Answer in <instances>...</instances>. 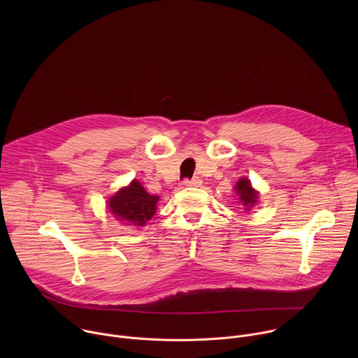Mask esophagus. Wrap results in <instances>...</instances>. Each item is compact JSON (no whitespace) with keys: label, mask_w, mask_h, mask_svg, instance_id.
Wrapping results in <instances>:
<instances>
[{"label":"esophagus","mask_w":358,"mask_h":358,"mask_svg":"<svg viewBox=\"0 0 358 358\" xmlns=\"http://www.w3.org/2000/svg\"><path fill=\"white\" fill-rule=\"evenodd\" d=\"M182 184H184L185 187H201L202 181H201L198 177H195V178H192V180H184Z\"/></svg>","instance_id":"esophagus-1"}]
</instances>
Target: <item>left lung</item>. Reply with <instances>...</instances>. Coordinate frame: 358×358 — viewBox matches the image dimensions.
<instances>
[{
  "label": "left lung",
  "instance_id": "obj_1",
  "mask_svg": "<svg viewBox=\"0 0 358 358\" xmlns=\"http://www.w3.org/2000/svg\"><path fill=\"white\" fill-rule=\"evenodd\" d=\"M235 194L239 198L241 206L243 207L245 211H249L255 203L258 202L259 198V192L255 189L250 184V181L246 177H242L236 184H235Z\"/></svg>",
  "mask_w": 358,
  "mask_h": 358
}]
</instances>
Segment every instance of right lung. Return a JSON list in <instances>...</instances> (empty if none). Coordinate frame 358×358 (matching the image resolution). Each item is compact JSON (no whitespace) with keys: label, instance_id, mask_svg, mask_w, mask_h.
<instances>
[{"label":"right lung","instance_id":"right-lung-1","mask_svg":"<svg viewBox=\"0 0 358 358\" xmlns=\"http://www.w3.org/2000/svg\"><path fill=\"white\" fill-rule=\"evenodd\" d=\"M159 199L160 196L150 195L137 180H133L108 199V208L122 224L144 227L156 214Z\"/></svg>","mask_w":358,"mask_h":358}]
</instances>
